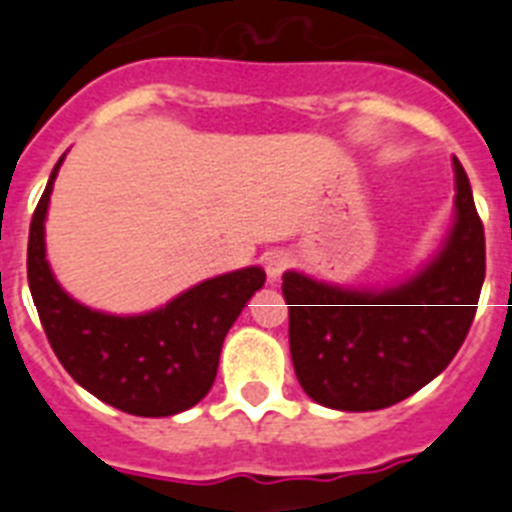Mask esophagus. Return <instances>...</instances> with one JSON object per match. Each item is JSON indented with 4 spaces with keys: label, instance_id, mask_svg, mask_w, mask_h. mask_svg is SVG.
Listing matches in <instances>:
<instances>
[{
    "label": "esophagus",
    "instance_id": "34e87169",
    "mask_svg": "<svg viewBox=\"0 0 512 512\" xmlns=\"http://www.w3.org/2000/svg\"><path fill=\"white\" fill-rule=\"evenodd\" d=\"M263 265L270 281H276V278L283 276V270L291 268V255L289 252H283V249H273V252L265 255Z\"/></svg>",
    "mask_w": 512,
    "mask_h": 512
}]
</instances>
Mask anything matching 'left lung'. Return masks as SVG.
Returning <instances> with one entry per match:
<instances>
[{
    "mask_svg": "<svg viewBox=\"0 0 512 512\" xmlns=\"http://www.w3.org/2000/svg\"><path fill=\"white\" fill-rule=\"evenodd\" d=\"M455 226L435 263L398 289L349 291L283 276L289 349L304 393L338 411H377L409 398L461 349L487 268L484 226L461 161Z\"/></svg>",
    "mask_w": 512,
    "mask_h": 512,
    "instance_id": "1",
    "label": "left lung"
}]
</instances>
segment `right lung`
Listing matches in <instances>:
<instances>
[{
	"label": "right lung",
	"instance_id": "add662e5",
	"mask_svg": "<svg viewBox=\"0 0 512 512\" xmlns=\"http://www.w3.org/2000/svg\"><path fill=\"white\" fill-rule=\"evenodd\" d=\"M59 163L28 234V286L51 349L77 385L124 414L171 416L190 409L216 380L223 338L249 296L263 289V268L210 278L148 315L114 317L77 304L46 263L44 218Z\"/></svg>",
	"mask_w": 512,
	"mask_h": 512
}]
</instances>
